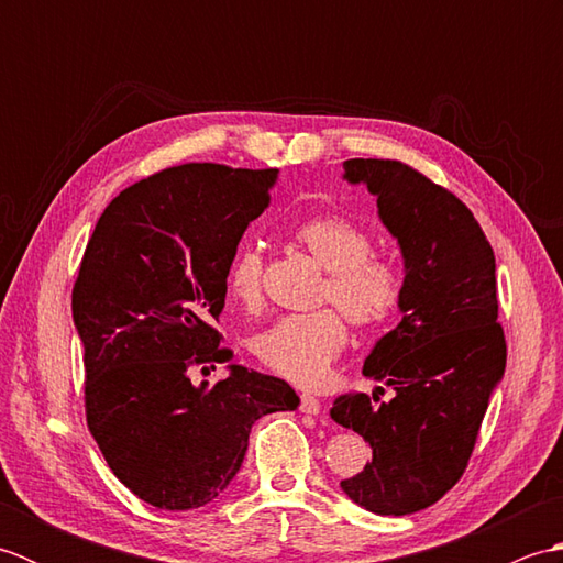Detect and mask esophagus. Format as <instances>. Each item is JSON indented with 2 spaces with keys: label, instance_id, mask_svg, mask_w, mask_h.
Returning a JSON list of instances; mask_svg holds the SVG:
<instances>
[{
  "label": "esophagus",
  "instance_id": "1",
  "mask_svg": "<svg viewBox=\"0 0 563 563\" xmlns=\"http://www.w3.org/2000/svg\"><path fill=\"white\" fill-rule=\"evenodd\" d=\"M300 411L309 413V416H317L321 411V404L317 397H309V394H302L300 399Z\"/></svg>",
  "mask_w": 563,
  "mask_h": 563
}]
</instances>
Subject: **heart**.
<instances>
[{"label": "heart", "mask_w": 563, "mask_h": 563, "mask_svg": "<svg viewBox=\"0 0 563 563\" xmlns=\"http://www.w3.org/2000/svg\"><path fill=\"white\" fill-rule=\"evenodd\" d=\"M295 242L327 268L321 302H333L351 324L369 329L391 317L401 300L399 268L385 256L373 254V239L363 224L343 214H317L295 227ZM263 251L239 249L227 268V290L232 300L256 312L263 305ZM349 343V329L336 309L292 314L263 331L254 341L258 361L273 373L300 387H319L331 365Z\"/></svg>", "instance_id": "obj_1"}]
</instances>
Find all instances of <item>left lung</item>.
I'll return each mask as SVG.
<instances>
[{"label":"left lung","instance_id":"left-lung-1","mask_svg":"<svg viewBox=\"0 0 563 563\" xmlns=\"http://www.w3.org/2000/svg\"><path fill=\"white\" fill-rule=\"evenodd\" d=\"M343 169L351 184L377 196L406 275L404 317L363 365L365 377L387 382L394 399L351 391L333 401V421L373 450V462L341 488L377 516H409L462 479L488 397L504 377L496 258L472 210L413 166L349 159Z\"/></svg>","mask_w":563,"mask_h":563}]
</instances>
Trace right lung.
Here are the masks:
<instances>
[{"mask_svg": "<svg viewBox=\"0 0 563 563\" xmlns=\"http://www.w3.org/2000/svg\"><path fill=\"white\" fill-rule=\"evenodd\" d=\"M275 169L181 164L121 190L103 210L71 288L84 343V411L111 472L145 504L190 510L218 498L261 416L295 411L285 379L230 365L214 329L227 268L268 208Z\"/></svg>", "mask_w": 563, "mask_h": 563, "instance_id": "1", "label": "right lung"}]
</instances>
